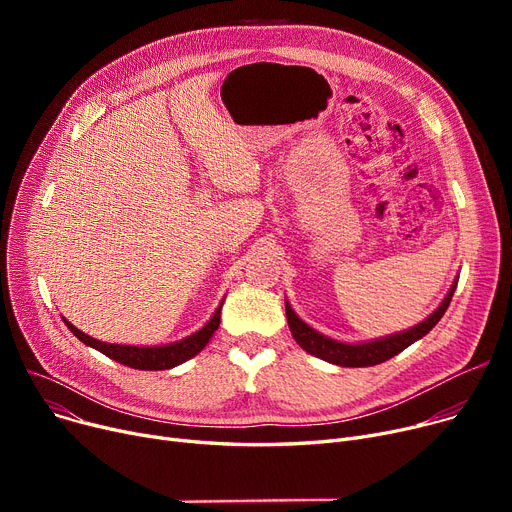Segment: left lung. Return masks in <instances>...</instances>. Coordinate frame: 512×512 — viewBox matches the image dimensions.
I'll return each mask as SVG.
<instances>
[{
    "mask_svg": "<svg viewBox=\"0 0 512 512\" xmlns=\"http://www.w3.org/2000/svg\"><path fill=\"white\" fill-rule=\"evenodd\" d=\"M456 284H459V280L452 282L444 301L438 305V309L432 315H427L421 324H417L409 330L390 334V336L375 338V340L340 342L336 338H330L326 334L313 330L309 324H305V321L297 313H294V309L286 301L288 328L292 332V338L297 340V344L303 348V351H307L313 357H319V359L340 365V367H371V365L384 363V361L392 359L394 355L402 353L407 346H411L413 342H417L419 338H423L429 330H432L442 319V315L446 313V309L452 301V294L456 290Z\"/></svg>",
    "mask_w": 512,
    "mask_h": 512,
    "instance_id": "1",
    "label": "left lung"
}]
</instances>
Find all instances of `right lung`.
Segmentation results:
<instances>
[{
  "label": "right lung",
  "mask_w": 512,
  "mask_h": 512,
  "mask_svg": "<svg viewBox=\"0 0 512 512\" xmlns=\"http://www.w3.org/2000/svg\"><path fill=\"white\" fill-rule=\"evenodd\" d=\"M224 301L220 303V307L215 309V313L209 317L207 324L197 330L195 334L186 336L182 340L170 342V344H159V346H132V344H112V342H101L85 332H80L78 328H74L66 317L64 324L68 326V330L80 340L85 342L87 346L95 348V351L103 353L105 357H110L126 367L132 369H143V371H159V369H172L188 359H193L197 353H201L203 348L207 346V342L211 340V336L215 334L220 326V311H222Z\"/></svg>",
  "instance_id": "1"
}]
</instances>
